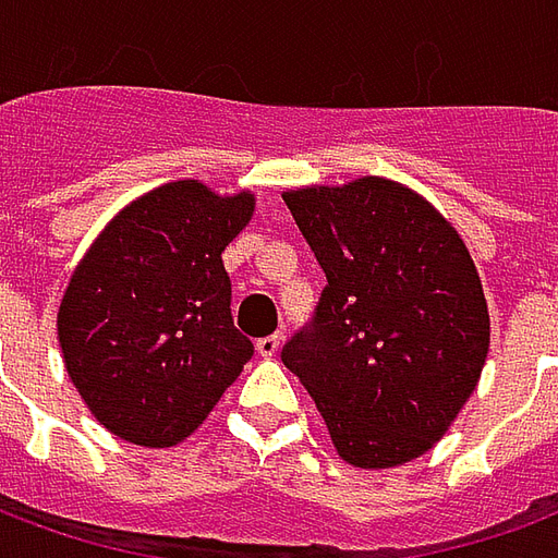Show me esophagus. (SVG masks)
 I'll return each instance as SVG.
<instances>
[{
	"mask_svg": "<svg viewBox=\"0 0 558 558\" xmlns=\"http://www.w3.org/2000/svg\"><path fill=\"white\" fill-rule=\"evenodd\" d=\"M280 335H268V338H259L256 340V352L263 355V359H271V355H278L280 350Z\"/></svg>",
	"mask_w": 558,
	"mask_h": 558,
	"instance_id": "34e87169",
	"label": "esophagus"
}]
</instances>
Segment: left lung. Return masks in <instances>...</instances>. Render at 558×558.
Returning <instances> with one entry per match:
<instances>
[{"instance_id":"8db88e82","label":"left lung","mask_w":558,"mask_h":558,"mask_svg":"<svg viewBox=\"0 0 558 558\" xmlns=\"http://www.w3.org/2000/svg\"><path fill=\"white\" fill-rule=\"evenodd\" d=\"M283 203L326 287L280 362L347 463L386 469L424 454L475 391L490 347L466 244L427 199L379 175L287 191Z\"/></svg>"}]
</instances>
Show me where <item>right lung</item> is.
Instances as JSON below:
<instances>
[{
    "label": "right lung",
    "mask_w": 558,
    "mask_h": 558,
    "mask_svg": "<svg viewBox=\"0 0 558 558\" xmlns=\"http://www.w3.org/2000/svg\"><path fill=\"white\" fill-rule=\"evenodd\" d=\"M251 215V194L160 184L83 256L59 307V343L80 398L119 439L182 442L254 355L232 323L220 259Z\"/></svg>",
    "instance_id": "1"
}]
</instances>
